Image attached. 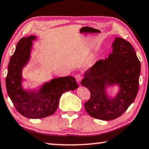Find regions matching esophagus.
<instances>
[{
	"instance_id": "obj_1",
	"label": "esophagus",
	"mask_w": 149,
	"mask_h": 149,
	"mask_svg": "<svg viewBox=\"0 0 149 149\" xmlns=\"http://www.w3.org/2000/svg\"><path fill=\"white\" fill-rule=\"evenodd\" d=\"M76 77V81H77V82L80 84V85H81V80H82L81 75L77 74L76 77Z\"/></svg>"
}]
</instances>
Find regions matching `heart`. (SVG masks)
<instances>
[{
  "mask_svg": "<svg viewBox=\"0 0 149 149\" xmlns=\"http://www.w3.org/2000/svg\"><path fill=\"white\" fill-rule=\"evenodd\" d=\"M94 59H95V58H94V57H93V58L91 59V61L88 62V65H92V63H93V61H94Z\"/></svg>",
  "mask_w": 149,
  "mask_h": 149,
  "instance_id": "b5f03b06",
  "label": "heart"
}]
</instances>
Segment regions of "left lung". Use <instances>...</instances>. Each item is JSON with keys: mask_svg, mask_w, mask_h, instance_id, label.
<instances>
[{"mask_svg": "<svg viewBox=\"0 0 149 149\" xmlns=\"http://www.w3.org/2000/svg\"><path fill=\"white\" fill-rule=\"evenodd\" d=\"M112 53L100 60L84 74L81 85L91 92L84 108L89 115L103 120L115 119L134 102L139 91L141 63L128 41L116 37ZM117 86L118 93L109 95L107 88Z\"/></svg>", "mask_w": 149, "mask_h": 149, "instance_id": "left-lung-1", "label": "left lung"}]
</instances>
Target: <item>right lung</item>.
Masks as SVG:
<instances>
[{"label":"right lung","mask_w":149,"mask_h":149,"mask_svg":"<svg viewBox=\"0 0 149 149\" xmlns=\"http://www.w3.org/2000/svg\"><path fill=\"white\" fill-rule=\"evenodd\" d=\"M36 39L37 36L32 35L19 41L9 61L6 78V91L15 109L33 119L52 115L58 108L61 95L78 88L74 77L68 76L52 79L35 88H24L22 70L30 61L33 41Z\"/></svg>","instance_id":"right-lung-1"}]
</instances>
